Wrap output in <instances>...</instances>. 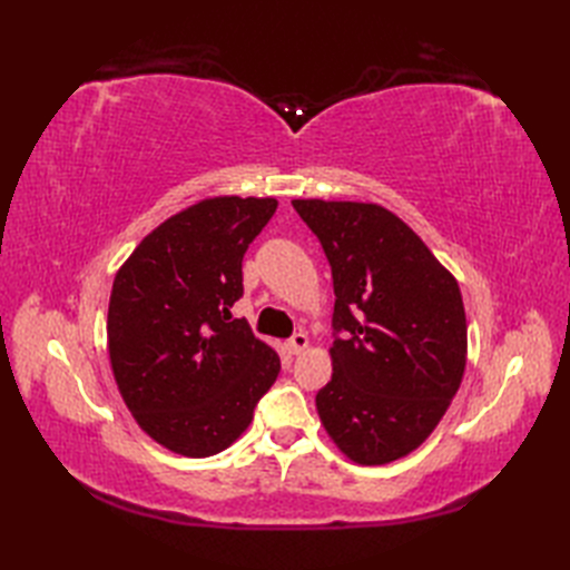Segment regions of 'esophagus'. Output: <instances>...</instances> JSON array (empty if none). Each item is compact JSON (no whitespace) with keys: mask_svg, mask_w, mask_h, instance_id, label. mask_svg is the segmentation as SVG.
Segmentation results:
<instances>
[{"mask_svg":"<svg viewBox=\"0 0 570 570\" xmlns=\"http://www.w3.org/2000/svg\"><path fill=\"white\" fill-rule=\"evenodd\" d=\"M306 347H308V337H306L304 333H297L295 337H292V340L287 342V350H289L292 354H302Z\"/></svg>","mask_w":570,"mask_h":570,"instance_id":"obj_1","label":"esophagus"}]
</instances>
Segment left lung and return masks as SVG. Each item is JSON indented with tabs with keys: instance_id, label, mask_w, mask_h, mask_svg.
Masks as SVG:
<instances>
[{
	"instance_id": "obj_1",
	"label": "left lung",
	"mask_w": 570,
	"mask_h": 570,
	"mask_svg": "<svg viewBox=\"0 0 570 570\" xmlns=\"http://www.w3.org/2000/svg\"><path fill=\"white\" fill-rule=\"evenodd\" d=\"M333 268V377L316 394L337 450L361 465L430 438L463 381L469 333L459 283L423 239L373 202L292 199Z\"/></svg>"
}]
</instances>
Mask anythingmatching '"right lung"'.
Segmentation results:
<instances>
[{
    "label": "right lung",
    "instance_id": "add662e5",
    "mask_svg": "<svg viewBox=\"0 0 570 570\" xmlns=\"http://www.w3.org/2000/svg\"><path fill=\"white\" fill-rule=\"evenodd\" d=\"M278 209L273 197H206L166 218L118 268L107 316L114 381L168 452L214 456L245 433L281 356L230 308L243 256Z\"/></svg>",
    "mask_w": 570,
    "mask_h": 570
}]
</instances>
